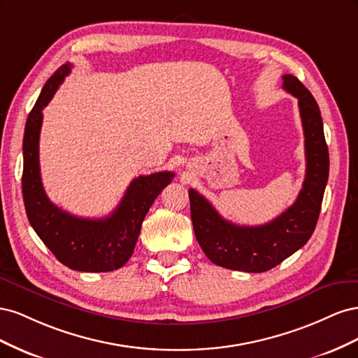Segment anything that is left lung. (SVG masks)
<instances>
[{
	"label": "left lung",
	"instance_id": "1",
	"mask_svg": "<svg viewBox=\"0 0 358 358\" xmlns=\"http://www.w3.org/2000/svg\"><path fill=\"white\" fill-rule=\"evenodd\" d=\"M282 88L299 100L305 133L306 176L294 204L264 225L245 227L224 220L196 189H189L197 242L212 263L239 272L262 273L305 246L315 230L329 179V148L320 107L296 76L284 74Z\"/></svg>",
	"mask_w": 358,
	"mask_h": 358
}]
</instances>
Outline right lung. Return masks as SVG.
I'll return each mask as SVG.
<instances>
[{
    "label": "right lung",
    "mask_w": 358,
    "mask_h": 358,
    "mask_svg": "<svg viewBox=\"0 0 358 358\" xmlns=\"http://www.w3.org/2000/svg\"><path fill=\"white\" fill-rule=\"evenodd\" d=\"M71 67L67 62L50 76L27 119L22 173L25 210L32 229L64 266L78 272H112L133 255L149 208L175 178V173L158 171L133 179L117 208L101 220L70 215L48 199L38 162L41 110L70 74Z\"/></svg>",
    "instance_id": "right-lung-1"
}]
</instances>
